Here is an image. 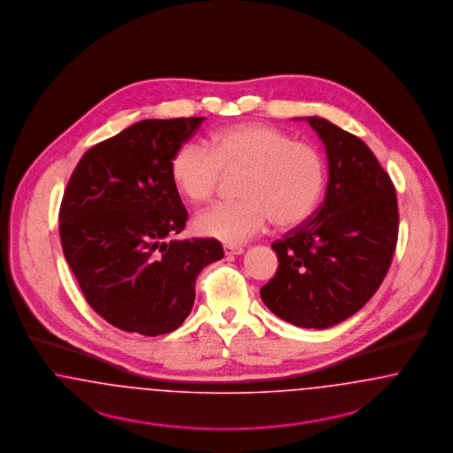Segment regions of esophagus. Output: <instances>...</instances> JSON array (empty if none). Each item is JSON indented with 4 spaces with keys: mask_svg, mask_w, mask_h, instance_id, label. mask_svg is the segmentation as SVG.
<instances>
[{
    "mask_svg": "<svg viewBox=\"0 0 453 453\" xmlns=\"http://www.w3.org/2000/svg\"><path fill=\"white\" fill-rule=\"evenodd\" d=\"M223 252L225 256H240L243 254V249L238 245H223Z\"/></svg>",
    "mask_w": 453,
    "mask_h": 453,
    "instance_id": "obj_1",
    "label": "esophagus"
}]
</instances>
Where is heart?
Masks as SVG:
<instances>
[{"label": "heart", "mask_w": 453, "mask_h": 453, "mask_svg": "<svg viewBox=\"0 0 453 453\" xmlns=\"http://www.w3.org/2000/svg\"><path fill=\"white\" fill-rule=\"evenodd\" d=\"M223 171H245L243 199L208 208L196 218V228L225 243L262 234L273 218L279 226L299 225L313 213L325 186V160L315 145L258 123L219 130L211 149L188 142L171 164L179 191L193 203L215 196Z\"/></svg>", "instance_id": "heart-1"}]
</instances>
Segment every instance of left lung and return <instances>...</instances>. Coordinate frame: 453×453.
<instances>
[{
    "mask_svg": "<svg viewBox=\"0 0 453 453\" xmlns=\"http://www.w3.org/2000/svg\"><path fill=\"white\" fill-rule=\"evenodd\" d=\"M328 157L326 195L315 215L276 240L279 267L265 306L301 328H330L355 315L389 271L397 242L393 180L372 150L328 119L308 117Z\"/></svg>",
    "mask_w": 453,
    "mask_h": 453,
    "instance_id": "left-lung-1",
    "label": "left lung"
}]
</instances>
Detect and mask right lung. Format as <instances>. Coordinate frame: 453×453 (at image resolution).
I'll list each match as a JSON object with an SVG mask.
<instances>
[{"instance_id":"right-lung-1","label":"right lung","mask_w":453,"mask_h":453,"mask_svg":"<svg viewBox=\"0 0 453 453\" xmlns=\"http://www.w3.org/2000/svg\"><path fill=\"white\" fill-rule=\"evenodd\" d=\"M204 119L138 121L91 147L64 191V257L89 306L123 332L177 330L193 310L199 273L223 257L215 238L167 240L188 219L173 157Z\"/></svg>"}]
</instances>
